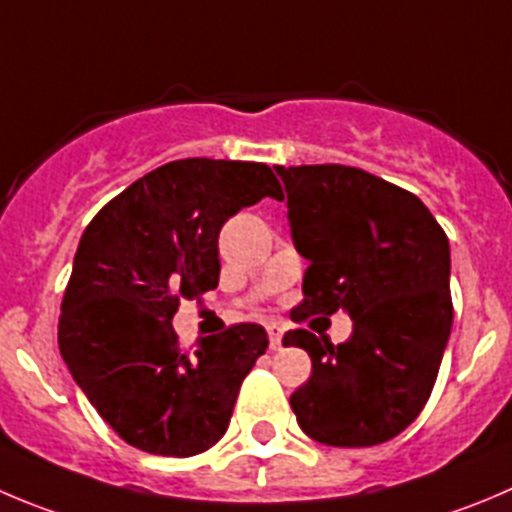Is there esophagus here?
<instances>
[{
  "label": "esophagus",
  "mask_w": 512,
  "mask_h": 512,
  "mask_svg": "<svg viewBox=\"0 0 512 512\" xmlns=\"http://www.w3.org/2000/svg\"><path fill=\"white\" fill-rule=\"evenodd\" d=\"M266 332H269L271 349H281V337H284V326H281V324H269V326H266Z\"/></svg>",
  "instance_id": "obj_1"
}]
</instances>
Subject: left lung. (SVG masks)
<instances>
[{"instance_id":"1","label":"left lung","mask_w":512,"mask_h":512,"mask_svg":"<svg viewBox=\"0 0 512 512\" xmlns=\"http://www.w3.org/2000/svg\"><path fill=\"white\" fill-rule=\"evenodd\" d=\"M296 251L309 261L291 319L347 309L352 337L334 347L309 329L284 347L311 357L291 394L299 427L321 445L372 447L397 437L435 387L452 329L450 243L415 193L339 163L276 165Z\"/></svg>"}]
</instances>
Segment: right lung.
<instances>
[{
  "instance_id": "1",
  "label": "right lung",
  "mask_w": 512,
  "mask_h": 512,
  "mask_svg": "<svg viewBox=\"0 0 512 512\" xmlns=\"http://www.w3.org/2000/svg\"><path fill=\"white\" fill-rule=\"evenodd\" d=\"M266 196L284 198L266 163L173 160L105 203L82 233L57 344L128 445L191 457L228 430L238 389L269 347L266 329L231 324L186 352L170 321L180 301L218 286L223 223Z\"/></svg>"
}]
</instances>
